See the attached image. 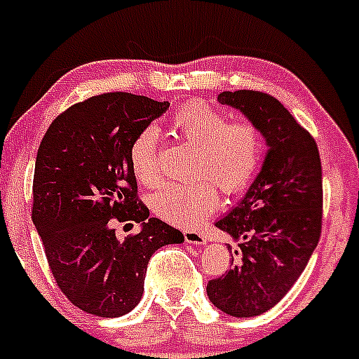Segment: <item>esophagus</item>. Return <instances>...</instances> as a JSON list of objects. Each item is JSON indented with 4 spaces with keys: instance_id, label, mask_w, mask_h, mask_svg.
<instances>
[{
    "instance_id": "obj_1",
    "label": "esophagus",
    "mask_w": 359,
    "mask_h": 359,
    "mask_svg": "<svg viewBox=\"0 0 359 359\" xmlns=\"http://www.w3.org/2000/svg\"><path fill=\"white\" fill-rule=\"evenodd\" d=\"M183 236H184V242L187 243H191V245H204L207 242L205 236L202 233H198V231H183Z\"/></svg>"
}]
</instances>
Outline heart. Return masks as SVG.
Segmentation results:
<instances>
[{
    "instance_id": "obj_1",
    "label": "heart",
    "mask_w": 359,
    "mask_h": 359,
    "mask_svg": "<svg viewBox=\"0 0 359 359\" xmlns=\"http://www.w3.org/2000/svg\"><path fill=\"white\" fill-rule=\"evenodd\" d=\"M181 138L197 147L195 172L202 178L165 183L154 194L150 205L161 219L190 228L205 219L217 204V184L226 194H240L252 183L262 161L261 135L247 121H228L226 114L204 102H190L172 117ZM135 178L152 187L161 178L158 136L154 128L136 135L129 149Z\"/></svg>"
}]
</instances>
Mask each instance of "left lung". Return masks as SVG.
I'll return each mask as SVG.
<instances>
[{"label": "left lung", "instance_id": "1", "mask_svg": "<svg viewBox=\"0 0 359 359\" xmlns=\"http://www.w3.org/2000/svg\"><path fill=\"white\" fill-rule=\"evenodd\" d=\"M219 103L240 110L264 136L262 168L245 197L216 221L242 240L240 259L209 280V301L236 318L278 304L304 271L321 233V162L316 142L276 98L262 91H223ZM231 250V247H228Z\"/></svg>", "mask_w": 359, "mask_h": 359}]
</instances>
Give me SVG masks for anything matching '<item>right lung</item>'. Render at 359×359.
Here are the masks:
<instances>
[{
  "instance_id": "add662e5",
  "label": "right lung",
  "mask_w": 359,
  "mask_h": 359,
  "mask_svg": "<svg viewBox=\"0 0 359 359\" xmlns=\"http://www.w3.org/2000/svg\"><path fill=\"white\" fill-rule=\"evenodd\" d=\"M169 102L103 93L76 103L48 128L32 183V221L58 289L90 315L117 318L143 295L147 266L157 249L184 242L180 230L138 198L129 149ZM116 222H140L119 241Z\"/></svg>"
}]
</instances>
